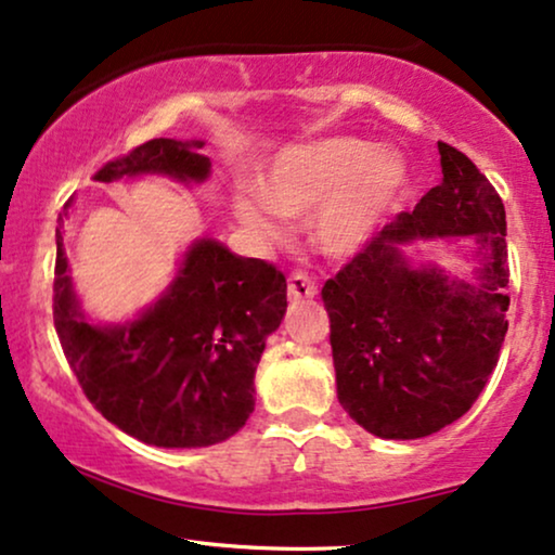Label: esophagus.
<instances>
[{
	"label": "esophagus",
	"mask_w": 555,
	"mask_h": 555,
	"mask_svg": "<svg viewBox=\"0 0 555 555\" xmlns=\"http://www.w3.org/2000/svg\"><path fill=\"white\" fill-rule=\"evenodd\" d=\"M286 292H289L292 301H305V299L317 297V286H314L312 279L307 276V273H292Z\"/></svg>",
	"instance_id": "esophagus-1"
}]
</instances>
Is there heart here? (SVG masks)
I'll list each match as a JSON object with an SVG mask.
<instances>
[{"instance_id":"b5f03b06","label":"heart","mask_w":555,"mask_h":555,"mask_svg":"<svg viewBox=\"0 0 555 555\" xmlns=\"http://www.w3.org/2000/svg\"><path fill=\"white\" fill-rule=\"evenodd\" d=\"M409 180L401 154L373 150L352 137H327L294 144L271 162L261 188H238L233 212L238 223L261 238L276 235L279 216L312 214V243L327 256L360 250Z\"/></svg>"}]
</instances>
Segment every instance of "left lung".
<instances>
[{"label": "left lung", "mask_w": 555, "mask_h": 555, "mask_svg": "<svg viewBox=\"0 0 555 555\" xmlns=\"http://www.w3.org/2000/svg\"><path fill=\"white\" fill-rule=\"evenodd\" d=\"M441 182L401 212L322 289L337 398L380 439H421L482 393L505 343L509 307L505 205L467 154L439 142ZM472 237V280L413 267L404 246Z\"/></svg>", "instance_id": "1"}]
</instances>
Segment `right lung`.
<instances>
[{
  "label": "right lung",
  "mask_w": 555,
  "mask_h": 555,
  "mask_svg": "<svg viewBox=\"0 0 555 555\" xmlns=\"http://www.w3.org/2000/svg\"><path fill=\"white\" fill-rule=\"evenodd\" d=\"M201 139H152L103 165L93 180L162 175L182 184L210 177ZM57 216L53 320L88 401L129 437L165 449L231 439L256 405L254 375L266 337L286 312V279L261 258L216 238L192 241L159 299L124 322H93L73 289Z\"/></svg>",
  "instance_id": "right-lung-1"
}]
</instances>
